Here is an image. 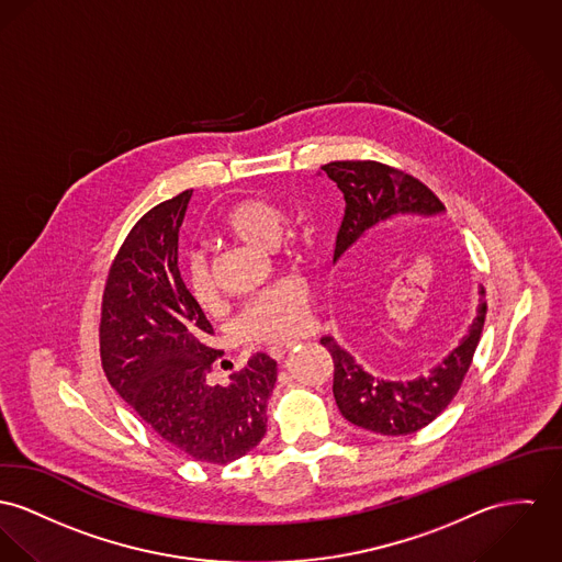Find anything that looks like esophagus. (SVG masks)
<instances>
[{
	"mask_svg": "<svg viewBox=\"0 0 562 562\" xmlns=\"http://www.w3.org/2000/svg\"><path fill=\"white\" fill-rule=\"evenodd\" d=\"M291 348H293V345L271 346V348H269V355H271L273 359H278V361H280V359L291 350Z\"/></svg>",
	"mask_w": 562,
	"mask_h": 562,
	"instance_id": "esophagus-1",
	"label": "esophagus"
}]
</instances>
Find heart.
<instances>
[{"mask_svg": "<svg viewBox=\"0 0 562 562\" xmlns=\"http://www.w3.org/2000/svg\"><path fill=\"white\" fill-rule=\"evenodd\" d=\"M286 224L284 210L265 199H246L235 203L220 222L222 235L259 248H273ZM293 250V248H291ZM186 280L192 297L203 307L217 300L216 284L203 255H192L186 262ZM307 321V291L297 280H282L265 289L248 303L239 316V334L248 342L282 345L302 334Z\"/></svg>", "mask_w": 562, "mask_h": 562, "instance_id": "obj_1", "label": "heart"}]
</instances>
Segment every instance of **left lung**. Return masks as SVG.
Masks as SVG:
<instances>
[{"mask_svg":"<svg viewBox=\"0 0 562 562\" xmlns=\"http://www.w3.org/2000/svg\"><path fill=\"white\" fill-rule=\"evenodd\" d=\"M321 169L345 194V217L336 237L334 262L350 259L361 237L379 224L404 216H438L445 212V205L426 183L383 162L338 160ZM485 312L487 302L481 297L469 336H464L430 374L413 381L376 379L331 336L321 338V345L334 359V397L345 419L383 436H404L432 424L462 387L483 331Z\"/></svg>","mask_w":562,"mask_h":562,"instance_id":"left-lung-1","label":"left lung"}]
</instances>
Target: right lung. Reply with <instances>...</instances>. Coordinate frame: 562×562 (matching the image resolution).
<instances>
[{
    "label": "right lung",
    "mask_w": 562,
    "mask_h": 562,
    "mask_svg": "<svg viewBox=\"0 0 562 562\" xmlns=\"http://www.w3.org/2000/svg\"><path fill=\"white\" fill-rule=\"evenodd\" d=\"M192 190L140 217L111 262L100 314L102 370L143 424L196 462L228 464L267 432L276 361L257 352L228 376L210 381L222 350L214 327L186 286L179 226Z\"/></svg>",
    "instance_id": "add662e5"
}]
</instances>
